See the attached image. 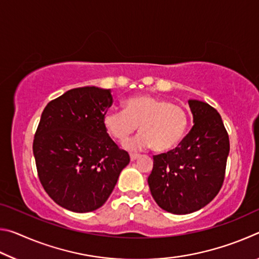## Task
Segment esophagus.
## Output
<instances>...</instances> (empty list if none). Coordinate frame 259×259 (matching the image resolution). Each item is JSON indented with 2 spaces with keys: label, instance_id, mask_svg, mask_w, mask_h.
I'll use <instances>...</instances> for the list:
<instances>
[{
  "label": "esophagus",
  "instance_id": "obj_1",
  "mask_svg": "<svg viewBox=\"0 0 259 259\" xmlns=\"http://www.w3.org/2000/svg\"><path fill=\"white\" fill-rule=\"evenodd\" d=\"M140 155L139 154H130V160L131 161H136L137 159H139Z\"/></svg>",
  "mask_w": 259,
  "mask_h": 259
}]
</instances>
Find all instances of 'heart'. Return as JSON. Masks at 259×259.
I'll use <instances>...</instances> for the list:
<instances>
[{
  "label": "heart",
  "instance_id": "b5f03b06",
  "mask_svg": "<svg viewBox=\"0 0 259 259\" xmlns=\"http://www.w3.org/2000/svg\"><path fill=\"white\" fill-rule=\"evenodd\" d=\"M105 130L119 142H124L138 129L135 138L123 144L125 150L137 152L151 147L155 152H168L178 146L190 124L183 107L151 95L128 98L123 109H108L103 115Z\"/></svg>",
  "mask_w": 259,
  "mask_h": 259
}]
</instances>
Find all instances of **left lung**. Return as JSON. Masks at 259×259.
Segmentation results:
<instances>
[{
  "label": "left lung",
  "instance_id": "8db88e82",
  "mask_svg": "<svg viewBox=\"0 0 259 259\" xmlns=\"http://www.w3.org/2000/svg\"><path fill=\"white\" fill-rule=\"evenodd\" d=\"M193 128L175 150L153 157L147 183L160 208L191 213L211 202L224 182L230 153L229 135L219 113L209 104L190 99Z\"/></svg>",
  "mask_w": 259,
  "mask_h": 259
}]
</instances>
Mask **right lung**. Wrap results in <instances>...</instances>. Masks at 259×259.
<instances>
[{"mask_svg":"<svg viewBox=\"0 0 259 259\" xmlns=\"http://www.w3.org/2000/svg\"><path fill=\"white\" fill-rule=\"evenodd\" d=\"M112 104L111 89L83 87L43 109L33 153L43 188L60 207L81 213L100 208L129 164L103 124Z\"/></svg>","mask_w":259,"mask_h":259,"instance_id":"right-lung-1","label":"right lung"}]
</instances>
